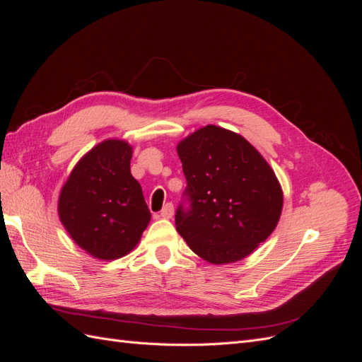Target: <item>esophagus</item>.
<instances>
[{"label":"esophagus","mask_w":362,"mask_h":362,"mask_svg":"<svg viewBox=\"0 0 362 362\" xmlns=\"http://www.w3.org/2000/svg\"><path fill=\"white\" fill-rule=\"evenodd\" d=\"M173 216V205L172 204H166L163 206V210L160 213V217L161 218H172Z\"/></svg>","instance_id":"esophagus-1"}]
</instances>
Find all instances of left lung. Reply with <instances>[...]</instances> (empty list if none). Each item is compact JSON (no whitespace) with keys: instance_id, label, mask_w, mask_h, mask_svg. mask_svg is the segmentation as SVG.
I'll use <instances>...</instances> for the list:
<instances>
[{"instance_id":"8db88e82","label":"left lung","mask_w":362,"mask_h":362,"mask_svg":"<svg viewBox=\"0 0 362 362\" xmlns=\"http://www.w3.org/2000/svg\"><path fill=\"white\" fill-rule=\"evenodd\" d=\"M190 210L175 223L189 247L211 264L246 258L275 231L284 204L270 164L234 131L206 125L177 145Z\"/></svg>"}]
</instances>
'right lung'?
I'll return each instance as SVG.
<instances>
[{
  "label": "right lung",
  "instance_id": "obj_1",
  "mask_svg": "<svg viewBox=\"0 0 362 362\" xmlns=\"http://www.w3.org/2000/svg\"><path fill=\"white\" fill-rule=\"evenodd\" d=\"M131 157L128 141L107 139L86 152L60 190L62 225L96 259L129 254L151 221L144 192L131 175Z\"/></svg>",
  "mask_w": 362,
  "mask_h": 362
}]
</instances>
